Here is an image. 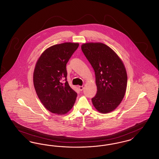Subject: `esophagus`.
<instances>
[{
  "instance_id": "esophagus-1",
  "label": "esophagus",
  "mask_w": 159,
  "mask_h": 159,
  "mask_svg": "<svg viewBox=\"0 0 159 159\" xmlns=\"http://www.w3.org/2000/svg\"><path fill=\"white\" fill-rule=\"evenodd\" d=\"M83 89V86H79V90L80 91H82Z\"/></svg>"
}]
</instances>
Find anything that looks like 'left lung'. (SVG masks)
Returning <instances> with one entry per match:
<instances>
[{"mask_svg":"<svg viewBox=\"0 0 159 159\" xmlns=\"http://www.w3.org/2000/svg\"><path fill=\"white\" fill-rule=\"evenodd\" d=\"M82 51L93 68L97 92L92 98L101 113L114 110L124 98L128 77L125 66L113 49L102 43L83 44Z\"/></svg>","mask_w":159,"mask_h":159,"instance_id":"left-lung-1","label":"left lung"}]
</instances>
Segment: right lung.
<instances>
[{"mask_svg":"<svg viewBox=\"0 0 159 159\" xmlns=\"http://www.w3.org/2000/svg\"><path fill=\"white\" fill-rule=\"evenodd\" d=\"M79 44L63 43L42 53L36 64L33 83L38 97L49 111L65 114L74 106L77 93L67 81L66 64Z\"/></svg>","mask_w":159,"mask_h":159,"instance_id":"1","label":"right lung"}]
</instances>
